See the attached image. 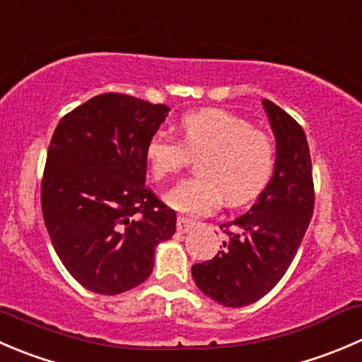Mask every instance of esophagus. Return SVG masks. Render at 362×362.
Returning <instances> with one entry per match:
<instances>
[{"mask_svg":"<svg viewBox=\"0 0 362 362\" xmlns=\"http://www.w3.org/2000/svg\"><path fill=\"white\" fill-rule=\"evenodd\" d=\"M194 226H196L194 221L187 219V217H178L177 219V230L180 231V233H187V231H191Z\"/></svg>","mask_w":362,"mask_h":362,"instance_id":"1","label":"esophagus"}]
</instances>
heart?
<instances>
[{"instance_id": "obj_1", "label": "heart", "mask_w": 362, "mask_h": 362, "mask_svg": "<svg viewBox=\"0 0 362 362\" xmlns=\"http://www.w3.org/2000/svg\"><path fill=\"white\" fill-rule=\"evenodd\" d=\"M182 145L157 132L145 146V159L156 180L173 177L198 157V178L184 180L164 194L175 212L209 216L226 199L238 206L252 202L269 184L276 163L272 139L255 131L244 118L223 110L187 113L178 122Z\"/></svg>"}]
</instances>
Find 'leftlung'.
I'll use <instances>...</instances> for the list:
<instances>
[{
  "label": "left lung",
  "instance_id": "8db88e82",
  "mask_svg": "<svg viewBox=\"0 0 362 362\" xmlns=\"http://www.w3.org/2000/svg\"><path fill=\"white\" fill-rule=\"evenodd\" d=\"M262 106L276 139V163L255 205L230 223L223 251L192 265L196 286L226 308L256 303L285 276L313 216L311 156L303 127L274 103Z\"/></svg>",
  "mask_w": 362,
  "mask_h": 362
}]
</instances>
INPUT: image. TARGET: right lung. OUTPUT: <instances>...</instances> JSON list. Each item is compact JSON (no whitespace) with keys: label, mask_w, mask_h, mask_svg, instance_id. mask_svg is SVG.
Masks as SVG:
<instances>
[{"label":"right lung","mask_w":362,"mask_h":362,"mask_svg":"<svg viewBox=\"0 0 362 362\" xmlns=\"http://www.w3.org/2000/svg\"><path fill=\"white\" fill-rule=\"evenodd\" d=\"M170 107L103 93L59 120L45 160L42 214L79 285L117 296L141 285L177 214L145 187V146Z\"/></svg>","instance_id":"1"}]
</instances>
